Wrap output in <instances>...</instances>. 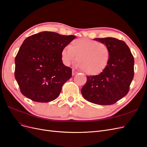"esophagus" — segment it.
<instances>
[{"instance_id": "obj_1", "label": "esophagus", "mask_w": 147, "mask_h": 147, "mask_svg": "<svg viewBox=\"0 0 147 147\" xmlns=\"http://www.w3.org/2000/svg\"><path fill=\"white\" fill-rule=\"evenodd\" d=\"M77 73V72L75 70H74V69H72V75H75Z\"/></svg>"}]
</instances>
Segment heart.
<instances>
[{"label": "heart", "mask_w": 147, "mask_h": 147, "mask_svg": "<svg viewBox=\"0 0 147 147\" xmlns=\"http://www.w3.org/2000/svg\"><path fill=\"white\" fill-rule=\"evenodd\" d=\"M110 50L105 44L88 38L75 39L70 45L63 48L61 56L63 63L69 65L77 56L76 65L88 75L102 73L107 66Z\"/></svg>", "instance_id": "1"}]
</instances>
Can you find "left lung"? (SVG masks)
<instances>
[{
    "instance_id": "obj_1",
    "label": "left lung",
    "mask_w": 147,
    "mask_h": 147,
    "mask_svg": "<svg viewBox=\"0 0 147 147\" xmlns=\"http://www.w3.org/2000/svg\"><path fill=\"white\" fill-rule=\"evenodd\" d=\"M94 40L109 48V62L102 73L86 76L87 82L81 92L88 102L103 105H112L129 91L134 75V57L129 48L123 40L112 37Z\"/></svg>"
}]
</instances>
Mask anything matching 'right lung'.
Instances as JSON below:
<instances>
[{
  "label": "right lung",
  "instance_id": "obj_1",
  "mask_svg": "<svg viewBox=\"0 0 147 147\" xmlns=\"http://www.w3.org/2000/svg\"><path fill=\"white\" fill-rule=\"evenodd\" d=\"M75 38L44 31L24 40L15 60V77L22 94L38 102L59 96L63 84L72 77V69L62 61L61 51Z\"/></svg>",
  "mask_w": 147,
  "mask_h": 147
}]
</instances>
